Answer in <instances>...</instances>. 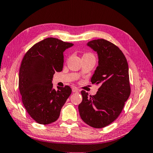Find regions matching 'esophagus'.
<instances>
[{
    "label": "esophagus",
    "instance_id": "34e87169",
    "mask_svg": "<svg viewBox=\"0 0 153 153\" xmlns=\"http://www.w3.org/2000/svg\"><path fill=\"white\" fill-rule=\"evenodd\" d=\"M72 91H73V92H74V93H77L79 91V90L77 88L74 87V88H72Z\"/></svg>",
    "mask_w": 153,
    "mask_h": 153
}]
</instances>
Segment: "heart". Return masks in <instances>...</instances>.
Returning a JSON list of instances; mask_svg holds the SVG:
<instances>
[{"label":"heart","mask_w":153,"mask_h":153,"mask_svg":"<svg viewBox=\"0 0 153 153\" xmlns=\"http://www.w3.org/2000/svg\"><path fill=\"white\" fill-rule=\"evenodd\" d=\"M91 55H92L91 54H90V53H85L84 55H83V56H91ZM93 56V55H92Z\"/></svg>","instance_id":"obj_1"}]
</instances>
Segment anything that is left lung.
<instances>
[{
  "label": "left lung",
  "instance_id": "1",
  "mask_svg": "<svg viewBox=\"0 0 153 153\" xmlns=\"http://www.w3.org/2000/svg\"><path fill=\"white\" fill-rule=\"evenodd\" d=\"M87 45L98 55V65L91 82L100 87L94 96H88L82 90V102L78 109L85 123L101 128L118 117L129 98L128 65L123 53L110 41L95 39L89 41Z\"/></svg>",
  "mask_w": 153,
  "mask_h": 153
}]
</instances>
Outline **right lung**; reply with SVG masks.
Segmentation results:
<instances>
[{
  "label": "right lung",
  "instance_id": "1",
  "mask_svg": "<svg viewBox=\"0 0 153 153\" xmlns=\"http://www.w3.org/2000/svg\"><path fill=\"white\" fill-rule=\"evenodd\" d=\"M73 45L56 38H47L30 48L22 60L19 76L22 102L39 124L56 121L71 93L68 85L57 87V90L53 88L52 79L55 72L62 71L63 52Z\"/></svg>",
  "mask_w": 153,
  "mask_h": 153
}]
</instances>
